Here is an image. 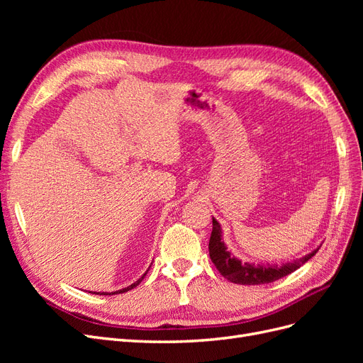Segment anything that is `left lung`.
<instances>
[{"mask_svg":"<svg viewBox=\"0 0 363 363\" xmlns=\"http://www.w3.org/2000/svg\"><path fill=\"white\" fill-rule=\"evenodd\" d=\"M212 223L213 228L211 240H208V255H211L213 265L221 272V276H224L228 281L238 284H263L276 281L303 267L307 260L316 255V251L321 247L320 245L315 248L309 255L295 259L292 262L281 263V265H276V263H271V265L269 263L268 265H265V263H257L256 265V263L242 262L232 251H228L223 239L221 225H219L215 218H212Z\"/></svg>","mask_w":363,"mask_h":363,"instance_id":"1","label":"left lung"}]
</instances>
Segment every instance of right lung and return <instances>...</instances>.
Here are the masks:
<instances>
[{
    "mask_svg": "<svg viewBox=\"0 0 363 363\" xmlns=\"http://www.w3.org/2000/svg\"><path fill=\"white\" fill-rule=\"evenodd\" d=\"M147 274V272H145ZM145 274H144V276H142L139 280H136L135 283H131L130 284V286H127V288H123V289H119V291H115V292H92V294H95V295H115V294H123V292H127V291H131V289H133V288H136L138 286V284L142 281V280H144V277H145Z\"/></svg>",
    "mask_w": 363,
    "mask_h": 363,
    "instance_id": "obj_1",
    "label": "right lung"
}]
</instances>
